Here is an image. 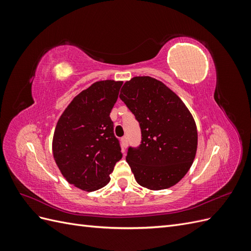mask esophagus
<instances>
[{"instance_id": "1", "label": "esophagus", "mask_w": 251, "mask_h": 251, "mask_svg": "<svg viewBox=\"0 0 251 251\" xmlns=\"http://www.w3.org/2000/svg\"><path fill=\"white\" fill-rule=\"evenodd\" d=\"M121 144H123V147L126 149L127 147V137L125 136V137L121 138Z\"/></svg>"}]
</instances>
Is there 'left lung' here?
<instances>
[{
  "label": "left lung",
  "instance_id": "left-lung-1",
  "mask_svg": "<svg viewBox=\"0 0 251 251\" xmlns=\"http://www.w3.org/2000/svg\"><path fill=\"white\" fill-rule=\"evenodd\" d=\"M119 97L141 128V144L128 148L126 157L137 183L151 191L177 184L191 169L198 146L192 113L169 87L150 76L126 81Z\"/></svg>",
  "mask_w": 251,
  "mask_h": 251
}]
</instances>
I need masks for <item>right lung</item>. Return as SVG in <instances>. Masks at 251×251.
<instances>
[{
	"mask_svg": "<svg viewBox=\"0 0 251 251\" xmlns=\"http://www.w3.org/2000/svg\"><path fill=\"white\" fill-rule=\"evenodd\" d=\"M123 81L94 82L73 98L60 115L52 140V153L64 178L85 192L109 183L123 154L114 135L110 113Z\"/></svg>",
	"mask_w": 251,
	"mask_h": 251,
	"instance_id": "obj_1",
	"label": "right lung"
}]
</instances>
